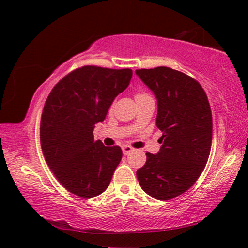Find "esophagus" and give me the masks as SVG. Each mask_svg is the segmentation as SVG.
<instances>
[{"label":"esophagus","instance_id":"obj_1","mask_svg":"<svg viewBox=\"0 0 248 248\" xmlns=\"http://www.w3.org/2000/svg\"><path fill=\"white\" fill-rule=\"evenodd\" d=\"M134 149L132 148V146H130V145H124L123 146V152H124V154H129L130 152H132Z\"/></svg>","mask_w":248,"mask_h":248}]
</instances>
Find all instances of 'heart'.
I'll return each instance as SVG.
<instances>
[{"mask_svg":"<svg viewBox=\"0 0 248 248\" xmlns=\"http://www.w3.org/2000/svg\"><path fill=\"white\" fill-rule=\"evenodd\" d=\"M148 94H145V93H137L136 94V99H138V98H140V97H143V96H146Z\"/></svg>","mask_w":248,"mask_h":248,"instance_id":"obj_1","label":"heart"}]
</instances>
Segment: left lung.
Masks as SVG:
<instances>
[{"label": "left lung", "mask_w": 248, "mask_h": 248, "mask_svg": "<svg viewBox=\"0 0 248 248\" xmlns=\"http://www.w3.org/2000/svg\"><path fill=\"white\" fill-rule=\"evenodd\" d=\"M136 73L156 96V125L163 132L161 150L146 152L137 177L151 197L173 199L189 189L207 164L212 143L211 108L202 86L180 71L157 66Z\"/></svg>", "instance_id": "8db88e82"}]
</instances>
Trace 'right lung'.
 Instances as JSON below:
<instances>
[{
    "mask_svg": "<svg viewBox=\"0 0 248 248\" xmlns=\"http://www.w3.org/2000/svg\"><path fill=\"white\" fill-rule=\"evenodd\" d=\"M131 78V69L85 65L50 92L41 115L40 144L50 170L71 194L92 198L110 184L123 151L94 141L93 131Z\"/></svg>",
    "mask_w": 248,
    "mask_h": 248,
    "instance_id": "right-lung-1",
    "label": "right lung"
}]
</instances>
